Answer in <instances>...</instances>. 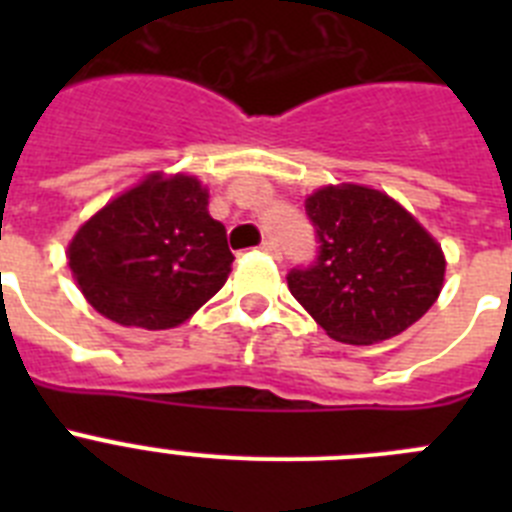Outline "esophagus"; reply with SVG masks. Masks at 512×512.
Wrapping results in <instances>:
<instances>
[{
  "label": "esophagus",
  "instance_id": "34e87169",
  "mask_svg": "<svg viewBox=\"0 0 512 512\" xmlns=\"http://www.w3.org/2000/svg\"><path fill=\"white\" fill-rule=\"evenodd\" d=\"M261 251L269 253V256H279L277 241H264V243H261Z\"/></svg>",
  "mask_w": 512,
  "mask_h": 512
}]
</instances>
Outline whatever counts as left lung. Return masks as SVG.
<instances>
[{
    "label": "left lung",
    "instance_id": "obj_1",
    "mask_svg": "<svg viewBox=\"0 0 512 512\" xmlns=\"http://www.w3.org/2000/svg\"><path fill=\"white\" fill-rule=\"evenodd\" d=\"M320 256L287 277L289 292L333 341L372 346L431 310L446 256L418 217L366 184H328L307 194Z\"/></svg>",
    "mask_w": 512,
    "mask_h": 512
}]
</instances>
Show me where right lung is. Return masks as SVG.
<instances>
[{"label":"right lung","instance_id":"1","mask_svg":"<svg viewBox=\"0 0 512 512\" xmlns=\"http://www.w3.org/2000/svg\"><path fill=\"white\" fill-rule=\"evenodd\" d=\"M207 200L197 176L153 171L99 207L66 248L84 300L125 328L187 323L223 289L233 264Z\"/></svg>","mask_w":512,"mask_h":512}]
</instances>
